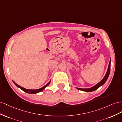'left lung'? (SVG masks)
Segmentation results:
<instances>
[{
	"instance_id": "obj_1",
	"label": "left lung",
	"mask_w": 122,
	"mask_h": 122,
	"mask_svg": "<svg viewBox=\"0 0 122 122\" xmlns=\"http://www.w3.org/2000/svg\"><path fill=\"white\" fill-rule=\"evenodd\" d=\"M110 64H111V59L110 60V62H109L108 70H107V73H106L105 76L104 77V78H103L99 83L97 84L96 85L92 87V88H89V89H81V88H76L79 90H81V91H85V92H92V91H95V90L98 89L100 86L104 85L108 79V78L109 76V74H110Z\"/></svg>"
}]
</instances>
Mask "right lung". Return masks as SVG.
<instances>
[{
    "instance_id": "1",
    "label": "right lung",
    "mask_w": 122,
    "mask_h": 122,
    "mask_svg": "<svg viewBox=\"0 0 122 122\" xmlns=\"http://www.w3.org/2000/svg\"><path fill=\"white\" fill-rule=\"evenodd\" d=\"M13 82H14V83L15 84V85L18 87V88H20V89L22 90L23 91L25 92H26L27 93H29V94H35V93H39V92H40L42 91L47 86H48L49 85L50 82H51V81H50L48 83H47L45 86H44L43 87H42V88H40V89H36V90H28V89H26L23 88V87L20 86L19 85H17V84L15 83V82H14V81H13Z\"/></svg>"
}]
</instances>
